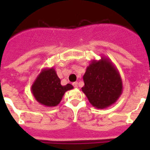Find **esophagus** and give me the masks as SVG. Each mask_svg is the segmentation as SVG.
Here are the masks:
<instances>
[{
	"label": "esophagus",
	"instance_id": "1",
	"mask_svg": "<svg viewBox=\"0 0 150 150\" xmlns=\"http://www.w3.org/2000/svg\"><path fill=\"white\" fill-rule=\"evenodd\" d=\"M73 86L75 87V88H78V82H75L72 83Z\"/></svg>",
	"mask_w": 150,
	"mask_h": 150
}]
</instances>
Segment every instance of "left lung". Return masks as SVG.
I'll use <instances>...</instances> for the list:
<instances>
[{
    "label": "left lung",
    "instance_id": "left-lung-1",
    "mask_svg": "<svg viewBox=\"0 0 150 150\" xmlns=\"http://www.w3.org/2000/svg\"><path fill=\"white\" fill-rule=\"evenodd\" d=\"M82 91L97 109H105L116 103L123 91L122 79L117 68L107 57L93 60L83 75Z\"/></svg>",
    "mask_w": 150,
    "mask_h": 150
}]
</instances>
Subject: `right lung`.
Wrapping results in <instances>:
<instances>
[{"label": "right lung", "mask_w": 150, "mask_h": 150, "mask_svg": "<svg viewBox=\"0 0 150 150\" xmlns=\"http://www.w3.org/2000/svg\"><path fill=\"white\" fill-rule=\"evenodd\" d=\"M73 89L71 84L62 86L54 67L43 68L31 87L35 100L48 107H56L60 103L65 92Z\"/></svg>", "instance_id": "obj_1"}]
</instances>
